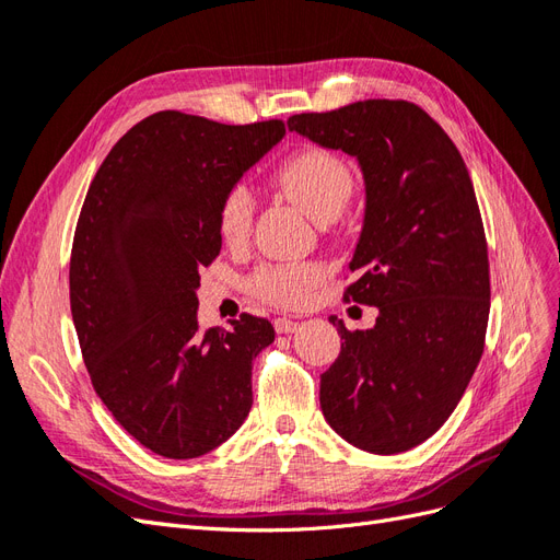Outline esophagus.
Instances as JSON below:
<instances>
[{
    "label": "esophagus",
    "mask_w": 560,
    "mask_h": 560,
    "mask_svg": "<svg viewBox=\"0 0 560 560\" xmlns=\"http://www.w3.org/2000/svg\"><path fill=\"white\" fill-rule=\"evenodd\" d=\"M273 327H276L278 334H294V331L299 329V322L287 319V317H278V319L273 322Z\"/></svg>",
    "instance_id": "34e87169"
}]
</instances>
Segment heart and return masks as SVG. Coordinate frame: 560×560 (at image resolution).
Instances as JSON below:
<instances>
[{
	"mask_svg": "<svg viewBox=\"0 0 560 560\" xmlns=\"http://www.w3.org/2000/svg\"><path fill=\"white\" fill-rule=\"evenodd\" d=\"M276 182L282 194L313 217L315 222L334 219L343 212L354 189L350 165L329 149H301L278 167ZM257 200L245 184H233L219 200L217 226L229 247H243L254 226ZM325 280V268L315 261L261 266L249 278L252 292L273 306L294 308L306 303Z\"/></svg>",
	"mask_w": 560,
	"mask_h": 560,
	"instance_id": "obj_1",
	"label": "heart"
}]
</instances>
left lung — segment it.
<instances>
[{
	"label": "left lung",
	"mask_w": 560,
	"mask_h": 560,
	"mask_svg": "<svg viewBox=\"0 0 560 560\" xmlns=\"http://www.w3.org/2000/svg\"><path fill=\"white\" fill-rule=\"evenodd\" d=\"M287 128L358 159L366 194L346 301L378 317L366 331L329 317L343 343L319 376L322 413L362 451H409L448 420L483 352L488 247L467 165L406 100L294 114Z\"/></svg>",
	"instance_id": "1"
}]
</instances>
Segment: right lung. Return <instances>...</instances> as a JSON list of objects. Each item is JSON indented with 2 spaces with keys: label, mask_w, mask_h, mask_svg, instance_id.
I'll return each instance as SVG.
<instances>
[{
  "label": "right lung",
  "mask_w": 560,
  "mask_h": 560,
  "mask_svg": "<svg viewBox=\"0 0 560 560\" xmlns=\"http://www.w3.org/2000/svg\"><path fill=\"white\" fill-rule=\"evenodd\" d=\"M282 138V121L151 114L83 200L70 259L83 362L118 425L163 457L210 453L252 409V362L276 329L243 313L229 331H200L196 290L222 249L219 200Z\"/></svg>",
  "instance_id": "right-lung-1"
}]
</instances>
